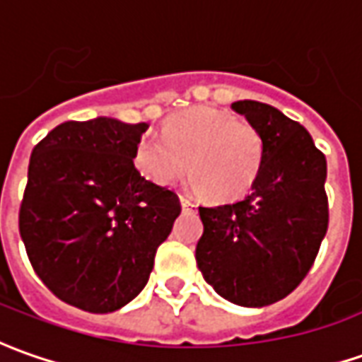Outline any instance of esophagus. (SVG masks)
I'll return each instance as SVG.
<instances>
[{
  "mask_svg": "<svg viewBox=\"0 0 362 362\" xmlns=\"http://www.w3.org/2000/svg\"><path fill=\"white\" fill-rule=\"evenodd\" d=\"M180 204L184 210H194V208H196V204L192 200H188V198H184V196H180Z\"/></svg>",
  "mask_w": 362,
  "mask_h": 362,
  "instance_id": "1",
  "label": "esophagus"
}]
</instances>
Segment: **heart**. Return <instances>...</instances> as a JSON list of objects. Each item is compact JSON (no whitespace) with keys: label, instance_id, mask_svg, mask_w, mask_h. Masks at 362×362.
<instances>
[{"label":"heart","instance_id":"1","mask_svg":"<svg viewBox=\"0 0 362 362\" xmlns=\"http://www.w3.org/2000/svg\"><path fill=\"white\" fill-rule=\"evenodd\" d=\"M264 158L262 132L216 107L172 117L162 134H144L134 150V164L150 182L172 186L190 168L194 188L216 202L238 200L252 190Z\"/></svg>","mask_w":362,"mask_h":362}]
</instances>
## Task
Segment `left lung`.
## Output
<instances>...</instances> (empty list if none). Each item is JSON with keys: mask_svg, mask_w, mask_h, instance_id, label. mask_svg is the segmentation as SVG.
<instances>
[{"mask_svg": "<svg viewBox=\"0 0 362 362\" xmlns=\"http://www.w3.org/2000/svg\"><path fill=\"white\" fill-rule=\"evenodd\" d=\"M232 109L262 132V174L243 200L204 208L196 245L202 275L223 299L265 307L309 274L329 226L325 154L284 112L257 100Z\"/></svg>", "mask_w": 362, "mask_h": 362, "instance_id": "8db88e82", "label": "left lung"}]
</instances>
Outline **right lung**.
<instances>
[{"label":"right lung","instance_id":"obj_1","mask_svg":"<svg viewBox=\"0 0 362 362\" xmlns=\"http://www.w3.org/2000/svg\"><path fill=\"white\" fill-rule=\"evenodd\" d=\"M148 124L69 120L31 152L19 233L39 279L61 301L110 313L144 289L180 214L176 192L140 176Z\"/></svg>","mask_w":362,"mask_h":362}]
</instances>
